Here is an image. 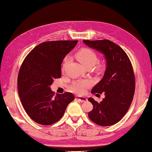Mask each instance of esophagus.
<instances>
[{"mask_svg": "<svg viewBox=\"0 0 152 152\" xmlns=\"http://www.w3.org/2000/svg\"><path fill=\"white\" fill-rule=\"evenodd\" d=\"M77 99L81 102H85L88 100V99H87L86 97H82V96L77 97Z\"/></svg>", "mask_w": 152, "mask_h": 152, "instance_id": "34e87169", "label": "esophagus"}]
</instances>
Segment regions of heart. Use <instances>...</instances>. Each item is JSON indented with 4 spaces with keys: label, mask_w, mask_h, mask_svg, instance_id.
<instances>
[{
    "label": "heart",
    "mask_w": 152,
    "mask_h": 152,
    "mask_svg": "<svg viewBox=\"0 0 152 152\" xmlns=\"http://www.w3.org/2000/svg\"><path fill=\"white\" fill-rule=\"evenodd\" d=\"M77 58L84 67L93 66L98 62V57L94 52L88 48H83L79 50L76 55ZM91 85V81L89 80L78 81L75 82L71 86V89L74 92L83 94L86 89Z\"/></svg>",
    "instance_id": "obj_1"
}]
</instances>
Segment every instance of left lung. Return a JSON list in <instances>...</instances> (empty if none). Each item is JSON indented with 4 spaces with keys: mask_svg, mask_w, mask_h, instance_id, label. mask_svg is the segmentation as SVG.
<instances>
[{
    "mask_svg": "<svg viewBox=\"0 0 152 152\" xmlns=\"http://www.w3.org/2000/svg\"><path fill=\"white\" fill-rule=\"evenodd\" d=\"M83 43L104 55L106 70L102 79L91 89V94L104 93L98 103L89 98L93 110L88 113L91 121L99 126L117 123L125 116L135 92V76L131 61L125 52L108 39L83 40Z\"/></svg>",
    "mask_w": 152,
    "mask_h": 152,
    "instance_id": "left-lung-1",
    "label": "left lung"
}]
</instances>
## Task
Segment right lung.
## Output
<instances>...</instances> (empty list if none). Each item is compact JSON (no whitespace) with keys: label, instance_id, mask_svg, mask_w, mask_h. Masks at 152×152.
<instances>
[{"label":"right lung","instance_id":"right-lung-1","mask_svg":"<svg viewBox=\"0 0 152 152\" xmlns=\"http://www.w3.org/2000/svg\"><path fill=\"white\" fill-rule=\"evenodd\" d=\"M77 40L51 41L39 44L25 58L20 68L17 88L22 105L28 116L36 123L50 125L64 115L73 94H57L50 86L54 79L61 78V64Z\"/></svg>","mask_w":152,"mask_h":152}]
</instances>
